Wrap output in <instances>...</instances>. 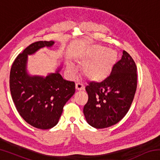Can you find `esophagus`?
<instances>
[{"instance_id":"esophagus-1","label":"esophagus","mask_w":160,"mask_h":160,"mask_svg":"<svg viewBox=\"0 0 160 160\" xmlns=\"http://www.w3.org/2000/svg\"><path fill=\"white\" fill-rule=\"evenodd\" d=\"M75 88H76V90L80 91V90H82L85 89V87L82 85V83H80V82H77L75 84Z\"/></svg>"}]
</instances>
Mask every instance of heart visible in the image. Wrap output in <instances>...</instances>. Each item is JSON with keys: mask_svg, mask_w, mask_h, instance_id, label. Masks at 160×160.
I'll use <instances>...</instances> for the list:
<instances>
[{"mask_svg": "<svg viewBox=\"0 0 160 160\" xmlns=\"http://www.w3.org/2000/svg\"><path fill=\"white\" fill-rule=\"evenodd\" d=\"M117 52L112 48L94 44L85 48L75 57V61L84 63L82 72L87 79L92 82H102L112 73L117 61ZM67 70L70 74L74 73L75 68L67 63Z\"/></svg>", "mask_w": 160, "mask_h": 160, "instance_id": "b5f03b06", "label": "heart"}]
</instances>
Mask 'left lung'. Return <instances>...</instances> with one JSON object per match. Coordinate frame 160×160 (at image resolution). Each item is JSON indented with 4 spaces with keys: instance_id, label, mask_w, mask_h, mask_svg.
Masks as SVG:
<instances>
[{
    "instance_id": "left-lung-1",
    "label": "left lung",
    "mask_w": 160,
    "mask_h": 160,
    "mask_svg": "<svg viewBox=\"0 0 160 160\" xmlns=\"http://www.w3.org/2000/svg\"><path fill=\"white\" fill-rule=\"evenodd\" d=\"M137 68L126 51L103 82H92L85 88L88 101L83 113L88 124L104 128L119 122L131 107L137 88Z\"/></svg>"
}]
</instances>
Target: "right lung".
Listing matches in <instances>:
<instances>
[{
  "label": "right lung",
  "instance_id": "1",
  "mask_svg": "<svg viewBox=\"0 0 160 160\" xmlns=\"http://www.w3.org/2000/svg\"><path fill=\"white\" fill-rule=\"evenodd\" d=\"M54 43L40 41L29 45L15 58L10 74V92L18 113L29 125L43 130L58 123L64 105L75 91V82L60 74L62 66L47 76L29 73L28 56L52 47Z\"/></svg>",
  "mask_w": 160,
  "mask_h": 160
}]
</instances>
